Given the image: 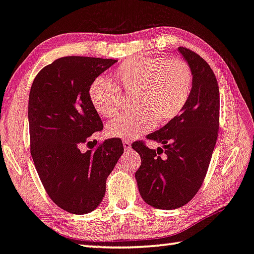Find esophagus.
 Wrapping results in <instances>:
<instances>
[{
  "label": "esophagus",
  "instance_id": "obj_1",
  "mask_svg": "<svg viewBox=\"0 0 254 254\" xmlns=\"http://www.w3.org/2000/svg\"><path fill=\"white\" fill-rule=\"evenodd\" d=\"M123 147H124V150L128 151V150L131 149V142L128 141V140L124 139V140H123Z\"/></svg>",
  "mask_w": 254,
  "mask_h": 254
}]
</instances>
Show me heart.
I'll return each mask as SVG.
<instances>
[{
	"label": "heart",
	"mask_w": 254,
	"mask_h": 254,
	"mask_svg": "<svg viewBox=\"0 0 254 254\" xmlns=\"http://www.w3.org/2000/svg\"><path fill=\"white\" fill-rule=\"evenodd\" d=\"M126 92H133V107L108 123L107 133L113 138L130 139L149 131L155 124H164L183 112L190 97L192 73L180 58L135 57L124 60L114 71ZM91 105L100 116L112 117L120 111L122 93L104 76L89 86Z\"/></svg>",
	"instance_id": "heart-1"
}]
</instances>
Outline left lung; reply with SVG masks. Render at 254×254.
Wrapping results in <instances>:
<instances>
[{"label":"left lung","instance_id":"obj_1","mask_svg":"<svg viewBox=\"0 0 254 254\" xmlns=\"http://www.w3.org/2000/svg\"><path fill=\"white\" fill-rule=\"evenodd\" d=\"M192 73L190 97L183 112L147 138L163 145L150 149L132 143L141 157L135 180L142 199L161 210L184 206L198 191L209 169L219 130V86L202 57L178 48ZM164 155H162L161 154Z\"/></svg>","mask_w":254,"mask_h":254}]
</instances>
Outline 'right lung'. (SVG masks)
Masks as SVG:
<instances>
[{"mask_svg":"<svg viewBox=\"0 0 254 254\" xmlns=\"http://www.w3.org/2000/svg\"><path fill=\"white\" fill-rule=\"evenodd\" d=\"M116 62L64 57L45 66L30 88V154L48 195L69 213L97 209L107 177L123 154L122 140L114 138L96 150L81 151L83 143L104 127L90 103L89 86Z\"/></svg>","mask_w":254,"mask_h":254,"instance_id":"1","label":"right lung"}]
</instances>
